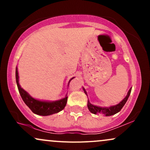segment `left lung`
Returning <instances> with one entry per match:
<instances>
[{
    "instance_id": "8db88e82",
    "label": "left lung",
    "mask_w": 150,
    "mask_h": 150,
    "mask_svg": "<svg viewBox=\"0 0 150 150\" xmlns=\"http://www.w3.org/2000/svg\"><path fill=\"white\" fill-rule=\"evenodd\" d=\"M83 89H84V92H85V94H87V92H86L85 89L84 88H83ZM131 89H132V88H130V89H129L128 94H127L126 97L124 98V99H123V101H120L118 104L116 105V106H111V107H109V108L99 107V106H94V105L91 104L90 103H89V101H88V102H87V107H88L89 111H90L91 113H94V114H97V113H104L106 116H112V115H114V114H116V113L119 112L120 110H121V108L123 107V106H124L125 103H126L127 100H128L129 96H130V92H131Z\"/></svg>"
}]
</instances>
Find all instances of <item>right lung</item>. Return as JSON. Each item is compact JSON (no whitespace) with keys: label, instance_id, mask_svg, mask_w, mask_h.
Here are the masks:
<instances>
[{"label":"right lung","instance_id":"add662e5","mask_svg":"<svg viewBox=\"0 0 150 150\" xmlns=\"http://www.w3.org/2000/svg\"><path fill=\"white\" fill-rule=\"evenodd\" d=\"M15 76H16V82L18 85L19 92L21 96L22 100L25 103L26 105L32 110V111L37 115L41 116H49V115L56 113L65 108L67 103L68 97H65L64 99H61L59 101H53V102H47V101H41L34 98L31 97L26 91L24 90L20 86L19 84V77L18 69L16 68L15 70ZM74 77L70 80L71 81Z\"/></svg>","mask_w":150,"mask_h":150}]
</instances>
